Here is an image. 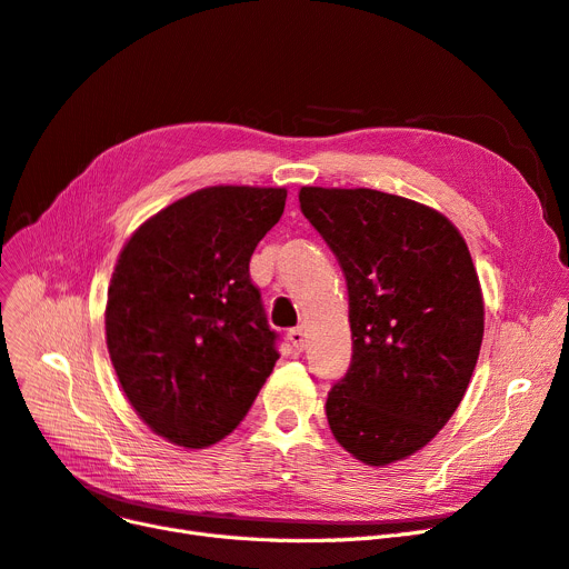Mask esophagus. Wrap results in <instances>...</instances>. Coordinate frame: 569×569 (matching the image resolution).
<instances>
[{"instance_id":"1","label":"esophagus","mask_w":569,"mask_h":569,"mask_svg":"<svg viewBox=\"0 0 569 569\" xmlns=\"http://www.w3.org/2000/svg\"><path fill=\"white\" fill-rule=\"evenodd\" d=\"M288 339H290V343L295 346V351H302V349H305L307 335H305V330H302V328H292V330H288Z\"/></svg>"}]
</instances>
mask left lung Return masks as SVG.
Wrapping results in <instances>:
<instances>
[{
	"label": "left lung",
	"mask_w": 569,
	"mask_h": 569,
	"mask_svg": "<svg viewBox=\"0 0 569 569\" xmlns=\"http://www.w3.org/2000/svg\"><path fill=\"white\" fill-rule=\"evenodd\" d=\"M300 209L349 288L353 356L326 402L341 447L402 460L447 426L477 367L483 298L472 256L439 211L369 188H302Z\"/></svg>",
	"instance_id": "1"
}]
</instances>
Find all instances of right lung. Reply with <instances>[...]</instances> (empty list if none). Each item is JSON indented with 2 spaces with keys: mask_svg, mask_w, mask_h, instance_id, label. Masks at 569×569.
<instances>
[{
  "mask_svg": "<svg viewBox=\"0 0 569 569\" xmlns=\"http://www.w3.org/2000/svg\"><path fill=\"white\" fill-rule=\"evenodd\" d=\"M286 188L213 186L130 237L107 300V346L141 421L186 449L230 435L279 360L249 262Z\"/></svg>",
  "mask_w": 569,
  "mask_h": 569,
  "instance_id": "add662e5",
  "label": "right lung"
}]
</instances>
